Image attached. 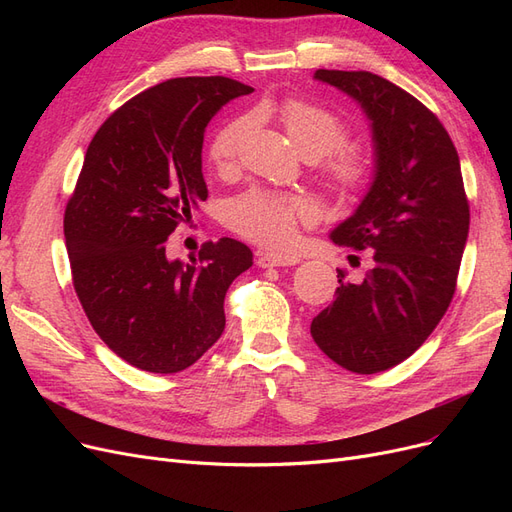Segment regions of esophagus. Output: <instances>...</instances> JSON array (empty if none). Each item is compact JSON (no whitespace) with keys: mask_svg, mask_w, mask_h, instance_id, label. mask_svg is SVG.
Listing matches in <instances>:
<instances>
[{"mask_svg":"<svg viewBox=\"0 0 512 512\" xmlns=\"http://www.w3.org/2000/svg\"><path fill=\"white\" fill-rule=\"evenodd\" d=\"M301 258L299 256H292V254H260L258 256V267L262 269H269V267H292V265H299Z\"/></svg>","mask_w":512,"mask_h":512,"instance_id":"esophagus-1","label":"esophagus"}]
</instances>
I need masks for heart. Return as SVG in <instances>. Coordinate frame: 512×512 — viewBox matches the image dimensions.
I'll return each instance as SVG.
<instances>
[{"label":"heart","mask_w":512,"mask_h":512,"mask_svg":"<svg viewBox=\"0 0 512 512\" xmlns=\"http://www.w3.org/2000/svg\"><path fill=\"white\" fill-rule=\"evenodd\" d=\"M280 119L292 143L305 158H322V170L339 192L361 190L369 179V158L359 147L344 145L348 130L344 119L331 108L301 98L280 106ZM254 128V115L226 121L213 134L209 158L218 170L237 164L243 141ZM316 205L305 196H290L254 188L237 196L226 209V222L237 235L267 247L290 245L299 226L316 220Z\"/></svg>","instance_id":"heart-1"}]
</instances>
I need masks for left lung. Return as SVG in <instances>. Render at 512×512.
Masks as SVG:
<instances>
[{
	"label": "left lung",
	"instance_id": "1",
	"mask_svg": "<svg viewBox=\"0 0 512 512\" xmlns=\"http://www.w3.org/2000/svg\"><path fill=\"white\" fill-rule=\"evenodd\" d=\"M314 79L361 104L376 170L365 198L331 239L371 250L374 269L346 282L312 320V337L354 374H378L423 346L453 301L470 205L457 149L440 119L408 91L365 70H316Z\"/></svg>",
	"mask_w": 512,
	"mask_h": 512
}]
</instances>
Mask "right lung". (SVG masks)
I'll list each match as a JSON object with an SVG mask.
<instances>
[{
  "instance_id": "1",
  "label": "right lung",
  "mask_w": 512,
  "mask_h": 512,
  "mask_svg": "<svg viewBox=\"0 0 512 512\" xmlns=\"http://www.w3.org/2000/svg\"><path fill=\"white\" fill-rule=\"evenodd\" d=\"M252 87L185 76L145 89L108 117L85 153L64 215L72 284L91 327L123 361L177 374L218 342L228 286L252 250L220 239L185 265L164 241L200 200L203 138L220 108Z\"/></svg>"
}]
</instances>
